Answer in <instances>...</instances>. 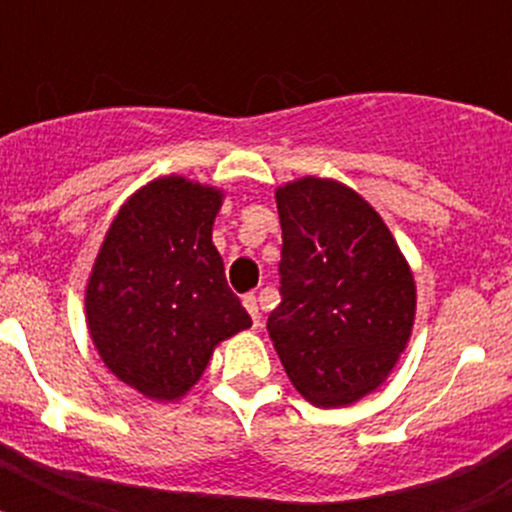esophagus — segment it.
Returning <instances> with one entry per match:
<instances>
[{
	"label": "esophagus",
	"instance_id": "1",
	"mask_svg": "<svg viewBox=\"0 0 512 512\" xmlns=\"http://www.w3.org/2000/svg\"><path fill=\"white\" fill-rule=\"evenodd\" d=\"M243 307H246L248 315H251L253 325L259 328V325H261V312H259V300H256V295H246V297H243Z\"/></svg>",
	"mask_w": 512,
	"mask_h": 512
}]
</instances>
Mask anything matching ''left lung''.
Here are the masks:
<instances>
[{"mask_svg":"<svg viewBox=\"0 0 512 512\" xmlns=\"http://www.w3.org/2000/svg\"><path fill=\"white\" fill-rule=\"evenodd\" d=\"M279 292L266 320L284 372L318 408L372 395L415 323V279L379 212L346 184L302 176L277 189Z\"/></svg>","mask_w":512,"mask_h":512,"instance_id":"obj_1","label":"left lung"}]
</instances>
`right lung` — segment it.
Instances as JSON below:
<instances>
[{
    "label": "right lung",
    "mask_w": 512,
    "mask_h": 512,
    "mask_svg": "<svg viewBox=\"0 0 512 512\" xmlns=\"http://www.w3.org/2000/svg\"><path fill=\"white\" fill-rule=\"evenodd\" d=\"M223 200L187 176L153 179L120 207L94 259L89 336L104 366L148 400L187 395L217 343L251 328L212 243Z\"/></svg>",
    "instance_id": "add662e5"
}]
</instances>
